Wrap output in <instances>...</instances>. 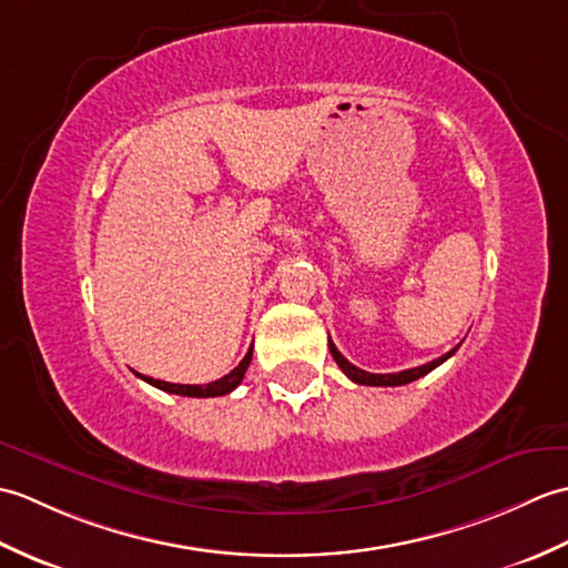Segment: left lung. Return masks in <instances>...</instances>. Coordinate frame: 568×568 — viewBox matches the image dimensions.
I'll return each mask as SVG.
<instances>
[{
	"label": "left lung",
	"instance_id": "obj_1",
	"mask_svg": "<svg viewBox=\"0 0 568 568\" xmlns=\"http://www.w3.org/2000/svg\"><path fill=\"white\" fill-rule=\"evenodd\" d=\"M456 348H458V346H456ZM456 348H452L449 354L434 358V361H429V364L417 366V368H407V371H400V373H368V371L356 368L354 364H348V361L339 354V348H336V346L332 344V339H329V352H332L334 361H336V364H339V368L346 373V376L352 378L354 383H358V385H405V383H413V381H417V378H422V376H427L429 371L442 366L446 358L456 354Z\"/></svg>",
	"mask_w": 568,
	"mask_h": 568
}]
</instances>
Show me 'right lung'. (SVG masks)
I'll return each mask as SVG.
<instances>
[{
    "label": "right lung",
    "mask_w": 568,
    "mask_h": 568,
    "mask_svg": "<svg viewBox=\"0 0 568 568\" xmlns=\"http://www.w3.org/2000/svg\"><path fill=\"white\" fill-rule=\"evenodd\" d=\"M251 356H253V346L248 348V354L241 358V364L232 371L226 373L224 378L214 381V383H207V385H180V383H165V381H155V378H149V376H141V373H136L139 378H143L146 383L155 385L159 390H165V393H173V395H187V397H216V395H226L232 393L236 385L244 381V373L251 364Z\"/></svg>",
    "instance_id": "1"
}]
</instances>
